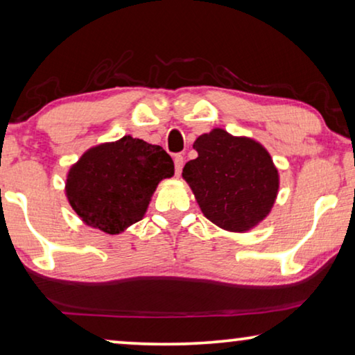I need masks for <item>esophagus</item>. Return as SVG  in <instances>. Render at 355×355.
I'll return each mask as SVG.
<instances>
[{"mask_svg": "<svg viewBox=\"0 0 355 355\" xmlns=\"http://www.w3.org/2000/svg\"><path fill=\"white\" fill-rule=\"evenodd\" d=\"M182 166H184V157L181 153H178V155H174V169H176V176L181 174Z\"/></svg>", "mask_w": 355, "mask_h": 355, "instance_id": "34e87169", "label": "esophagus"}]
</instances>
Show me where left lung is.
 Segmentation results:
<instances>
[{"mask_svg": "<svg viewBox=\"0 0 355 355\" xmlns=\"http://www.w3.org/2000/svg\"><path fill=\"white\" fill-rule=\"evenodd\" d=\"M193 148L198 157L186 163L182 178L207 219L229 232H246L266 219L280 179L259 142L214 128L198 136Z\"/></svg>", "mask_w": 355, "mask_h": 355, "instance_id": "left-lung-1", "label": "left lung"}]
</instances>
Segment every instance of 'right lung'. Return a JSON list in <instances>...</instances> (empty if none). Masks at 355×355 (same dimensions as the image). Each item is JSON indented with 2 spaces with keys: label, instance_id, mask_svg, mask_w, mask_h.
Returning <instances> with one entry per match:
<instances>
[{
  "label": "right lung",
  "instance_id": "right-lung-1",
  "mask_svg": "<svg viewBox=\"0 0 355 355\" xmlns=\"http://www.w3.org/2000/svg\"><path fill=\"white\" fill-rule=\"evenodd\" d=\"M173 174L160 146L125 136L86 150L69 169L65 193L86 225L115 235L144 218L158 182Z\"/></svg>",
  "mask_w": 355,
  "mask_h": 355
}]
</instances>
